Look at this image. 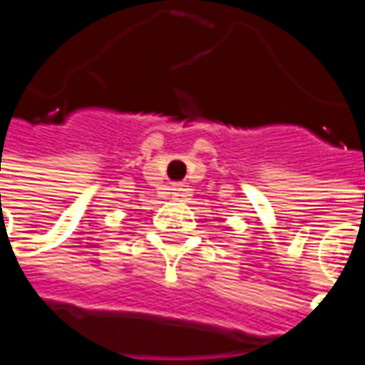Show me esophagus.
Returning <instances> with one entry per match:
<instances>
[{"instance_id":"esophagus-1","label":"esophagus","mask_w":365,"mask_h":365,"mask_svg":"<svg viewBox=\"0 0 365 365\" xmlns=\"http://www.w3.org/2000/svg\"><path fill=\"white\" fill-rule=\"evenodd\" d=\"M171 194H173L175 198H180V196H183V194H185V190H183L182 185L178 183V185H173V187H171Z\"/></svg>"}]
</instances>
